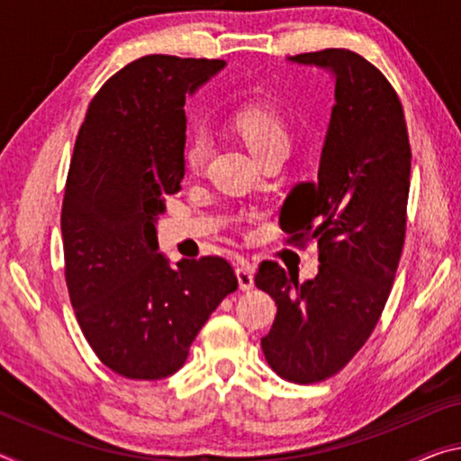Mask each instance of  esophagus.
I'll list each match as a JSON object with an SVG mask.
<instances>
[{
  "instance_id": "obj_1",
  "label": "esophagus",
  "mask_w": 461,
  "mask_h": 461,
  "mask_svg": "<svg viewBox=\"0 0 461 461\" xmlns=\"http://www.w3.org/2000/svg\"><path fill=\"white\" fill-rule=\"evenodd\" d=\"M236 276L241 291H249L254 286V268L249 267H240L236 268Z\"/></svg>"
}]
</instances>
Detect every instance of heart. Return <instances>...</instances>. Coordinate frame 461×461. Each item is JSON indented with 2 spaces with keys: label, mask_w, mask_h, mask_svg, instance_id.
<instances>
[{
  "label": "heart",
  "mask_w": 461,
  "mask_h": 461,
  "mask_svg": "<svg viewBox=\"0 0 461 461\" xmlns=\"http://www.w3.org/2000/svg\"><path fill=\"white\" fill-rule=\"evenodd\" d=\"M233 126L256 156L268 152L270 148L288 146V130L285 122L264 105L238 109L233 115ZM209 148H212V140H209L205 128H193L186 134L183 144V162L191 173H199L205 167Z\"/></svg>",
  "instance_id": "obj_1"
}]
</instances>
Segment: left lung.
<instances>
[{
  "label": "left lung",
  "mask_w": 461,
  "mask_h": 461,
  "mask_svg": "<svg viewBox=\"0 0 461 461\" xmlns=\"http://www.w3.org/2000/svg\"><path fill=\"white\" fill-rule=\"evenodd\" d=\"M335 79L317 181L288 194V241H317L319 275L299 283L262 262L254 283L276 303L262 352L280 378L313 384L338 374L370 338L399 268L407 228L411 144L401 99L372 62L346 49L288 57Z\"/></svg>",
  "instance_id": "8db88e82"
}]
</instances>
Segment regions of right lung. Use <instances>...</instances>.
Here are the masks:
<instances>
[{
	"instance_id": "1",
	"label": "right lung",
	"mask_w": 461,
	"mask_h": 461,
	"mask_svg": "<svg viewBox=\"0 0 461 461\" xmlns=\"http://www.w3.org/2000/svg\"><path fill=\"white\" fill-rule=\"evenodd\" d=\"M223 67L168 54L130 62L97 91L77 136L60 213L67 288L85 339L123 378L175 374L238 288L228 260L173 268L156 238L185 176V97Z\"/></svg>"
}]
</instances>
